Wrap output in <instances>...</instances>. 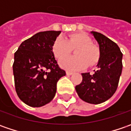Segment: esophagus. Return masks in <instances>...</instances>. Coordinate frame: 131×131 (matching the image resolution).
Returning <instances> with one entry per match:
<instances>
[{
	"label": "esophagus",
	"instance_id": "obj_1",
	"mask_svg": "<svg viewBox=\"0 0 131 131\" xmlns=\"http://www.w3.org/2000/svg\"><path fill=\"white\" fill-rule=\"evenodd\" d=\"M72 73H73V72H72V71H66V74H67V75H68V76L71 75Z\"/></svg>",
	"mask_w": 131,
	"mask_h": 131
}]
</instances>
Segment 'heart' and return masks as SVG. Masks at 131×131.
Wrapping results in <instances>:
<instances>
[{
	"mask_svg": "<svg viewBox=\"0 0 131 131\" xmlns=\"http://www.w3.org/2000/svg\"><path fill=\"white\" fill-rule=\"evenodd\" d=\"M75 50V57L63 58L60 64L69 71L80 70L96 64L100 58V49L92 43V39L84 33H75L66 38L59 37L52 45V52L58 59H62Z\"/></svg>",
	"mask_w": 131,
	"mask_h": 131,
	"instance_id": "1",
	"label": "heart"
}]
</instances>
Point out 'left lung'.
<instances>
[{"label": "left lung", "mask_w": 131, "mask_h": 131, "mask_svg": "<svg viewBox=\"0 0 131 131\" xmlns=\"http://www.w3.org/2000/svg\"><path fill=\"white\" fill-rule=\"evenodd\" d=\"M99 43L100 58L93 74L82 73V81L75 89L82 101L98 104L116 92L123 69V53L117 44L101 33L92 31Z\"/></svg>", "instance_id": "8db88e82"}]
</instances>
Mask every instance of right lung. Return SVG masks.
I'll use <instances>...</instances> for the list:
<instances>
[{"instance_id":"add662e5","label":"right lung","mask_w":131,"mask_h":131,"mask_svg":"<svg viewBox=\"0 0 131 131\" xmlns=\"http://www.w3.org/2000/svg\"><path fill=\"white\" fill-rule=\"evenodd\" d=\"M61 31L48 30L24 41L14 53L13 73L19 99L32 107H40L52 100L57 82L66 71L60 68L52 45Z\"/></svg>"}]
</instances>
